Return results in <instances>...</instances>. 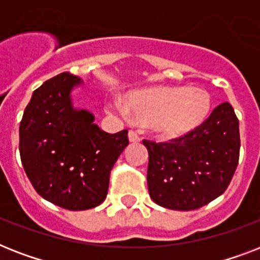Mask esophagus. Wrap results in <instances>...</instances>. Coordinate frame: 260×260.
Listing matches in <instances>:
<instances>
[{
	"label": "esophagus",
	"instance_id": "obj_1",
	"mask_svg": "<svg viewBox=\"0 0 260 260\" xmlns=\"http://www.w3.org/2000/svg\"><path fill=\"white\" fill-rule=\"evenodd\" d=\"M128 138H129V142L132 143L140 142V136H139L135 131H129V132H128Z\"/></svg>",
	"mask_w": 260,
	"mask_h": 260
}]
</instances>
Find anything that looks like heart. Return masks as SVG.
Segmentation results:
<instances>
[{"mask_svg": "<svg viewBox=\"0 0 260 260\" xmlns=\"http://www.w3.org/2000/svg\"><path fill=\"white\" fill-rule=\"evenodd\" d=\"M209 109V94L196 87H154L131 93L128 102L120 98L108 102L112 114L152 124L166 138H177L194 129L205 120Z\"/></svg>", "mask_w": 260, "mask_h": 260, "instance_id": "heart-1", "label": "heart"}]
</instances>
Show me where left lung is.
Here are the masks:
<instances>
[{"label": "left lung", "mask_w": 260, "mask_h": 260, "mask_svg": "<svg viewBox=\"0 0 260 260\" xmlns=\"http://www.w3.org/2000/svg\"><path fill=\"white\" fill-rule=\"evenodd\" d=\"M148 150L147 183L151 198L173 210H194L226 190L239 163V120L230 102L214 108L201 125Z\"/></svg>", "instance_id": "8db88e82"}]
</instances>
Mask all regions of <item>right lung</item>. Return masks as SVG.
Returning a JSON list of instances; mask_svg holds the SVG:
<instances>
[{
	"instance_id": "obj_1",
	"label": "right lung",
	"mask_w": 260,
	"mask_h": 260,
	"mask_svg": "<svg viewBox=\"0 0 260 260\" xmlns=\"http://www.w3.org/2000/svg\"><path fill=\"white\" fill-rule=\"evenodd\" d=\"M81 79L62 73L32 94L20 122V156L44 200L69 210L95 208L106 198L110 171L128 146V131L108 134L87 110L73 108Z\"/></svg>"
}]
</instances>
